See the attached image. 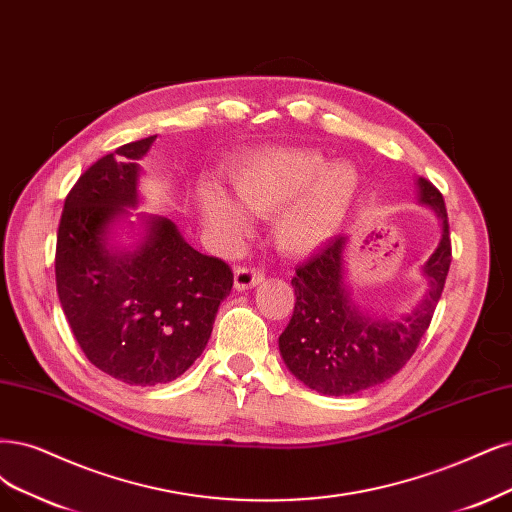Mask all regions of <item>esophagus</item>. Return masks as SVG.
<instances>
[{"label": "esophagus", "instance_id": "34e87169", "mask_svg": "<svg viewBox=\"0 0 512 512\" xmlns=\"http://www.w3.org/2000/svg\"><path fill=\"white\" fill-rule=\"evenodd\" d=\"M261 282H263V272L257 268L242 266L234 272V289L236 291H249V289L261 285Z\"/></svg>", "mask_w": 512, "mask_h": 512}]
</instances>
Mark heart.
Here are the masks:
<instances>
[{
    "label": "heart",
    "mask_w": 512,
    "mask_h": 512,
    "mask_svg": "<svg viewBox=\"0 0 512 512\" xmlns=\"http://www.w3.org/2000/svg\"><path fill=\"white\" fill-rule=\"evenodd\" d=\"M227 179L238 201L204 183L198 208L204 225L236 242L249 232V213L272 218V238L285 255H310L346 223L361 194V173L352 162H327L304 147H270L236 160Z\"/></svg>",
    "instance_id": "1"
}]
</instances>
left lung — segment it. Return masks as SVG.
<instances>
[{"instance_id":"obj_1","label":"left lung","mask_w":512,"mask_h":512,"mask_svg":"<svg viewBox=\"0 0 512 512\" xmlns=\"http://www.w3.org/2000/svg\"><path fill=\"white\" fill-rule=\"evenodd\" d=\"M418 202L437 215L441 238L422 266L426 291L411 312L377 316L354 301L346 253L350 236H337L295 270V310L278 337L287 369L308 388L348 396L380 386L399 373L418 348L437 308L451 263L449 223L443 196L418 177Z\"/></svg>"}]
</instances>
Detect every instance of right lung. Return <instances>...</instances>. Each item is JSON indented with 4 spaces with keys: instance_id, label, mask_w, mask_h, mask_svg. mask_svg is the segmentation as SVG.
<instances>
[{
    "instance_id": "1",
    "label": "right lung",
    "mask_w": 512,
    "mask_h": 512,
    "mask_svg": "<svg viewBox=\"0 0 512 512\" xmlns=\"http://www.w3.org/2000/svg\"><path fill=\"white\" fill-rule=\"evenodd\" d=\"M158 135L94 162L65 200L56 291L88 361L130 386L177 380L204 352L234 274L189 246L168 217L137 215L141 164ZM130 224L133 242L120 245Z\"/></svg>"
}]
</instances>
